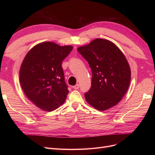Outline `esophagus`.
Instances as JSON below:
<instances>
[{"label": "esophagus", "instance_id": "obj_1", "mask_svg": "<svg viewBox=\"0 0 155 155\" xmlns=\"http://www.w3.org/2000/svg\"><path fill=\"white\" fill-rule=\"evenodd\" d=\"M79 84H76V85H74V86H73V88H74V89H76V90H77V89H78L79 88Z\"/></svg>", "mask_w": 155, "mask_h": 155}]
</instances>
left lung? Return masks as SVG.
Instances as JSON below:
<instances>
[{
  "mask_svg": "<svg viewBox=\"0 0 155 155\" xmlns=\"http://www.w3.org/2000/svg\"><path fill=\"white\" fill-rule=\"evenodd\" d=\"M78 51L90 66L91 87L85 94L86 101L96 109L115 106L128 90L130 68L124 54L112 42L96 39Z\"/></svg>",
  "mask_w": 155,
  "mask_h": 155,
  "instance_id": "1",
  "label": "left lung"
}]
</instances>
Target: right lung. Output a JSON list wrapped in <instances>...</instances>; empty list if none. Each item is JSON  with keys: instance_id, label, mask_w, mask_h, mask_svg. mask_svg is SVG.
Returning a JSON list of instances; mask_svg holds the SVG:
<instances>
[{"instance_id": "right-lung-1", "label": "right lung", "mask_w": 155, "mask_h": 155, "mask_svg": "<svg viewBox=\"0 0 155 155\" xmlns=\"http://www.w3.org/2000/svg\"><path fill=\"white\" fill-rule=\"evenodd\" d=\"M73 49L52 42L34 46L21 64L19 80L25 95L36 107L52 111L61 105L68 94L62 61Z\"/></svg>"}]
</instances>
